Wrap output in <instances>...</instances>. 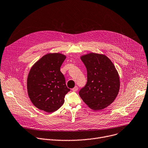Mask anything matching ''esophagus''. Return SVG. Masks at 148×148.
<instances>
[{
	"instance_id": "esophagus-1",
	"label": "esophagus",
	"mask_w": 148,
	"mask_h": 148,
	"mask_svg": "<svg viewBox=\"0 0 148 148\" xmlns=\"http://www.w3.org/2000/svg\"><path fill=\"white\" fill-rule=\"evenodd\" d=\"M72 90H73V91H74V92L77 91V86L74 87V88L72 89Z\"/></svg>"
}]
</instances>
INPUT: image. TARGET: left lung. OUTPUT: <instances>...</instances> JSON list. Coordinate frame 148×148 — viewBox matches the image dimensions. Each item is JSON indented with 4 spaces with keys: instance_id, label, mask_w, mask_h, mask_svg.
<instances>
[{
    "instance_id": "obj_1",
    "label": "left lung",
    "mask_w": 148,
    "mask_h": 148,
    "mask_svg": "<svg viewBox=\"0 0 148 148\" xmlns=\"http://www.w3.org/2000/svg\"><path fill=\"white\" fill-rule=\"evenodd\" d=\"M80 59L87 70V83L79 92L84 103L94 110L112 104L120 90V77L115 66L103 54L89 53Z\"/></svg>"
}]
</instances>
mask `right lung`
<instances>
[{
  "label": "right lung",
  "instance_id": "add662e5",
  "mask_svg": "<svg viewBox=\"0 0 148 148\" xmlns=\"http://www.w3.org/2000/svg\"><path fill=\"white\" fill-rule=\"evenodd\" d=\"M66 56L60 53L44 55L32 65L27 77V91L33 105L40 110L52 112L64 103L69 91L60 67Z\"/></svg>",
  "mask_w": 148,
  "mask_h": 148
}]
</instances>
